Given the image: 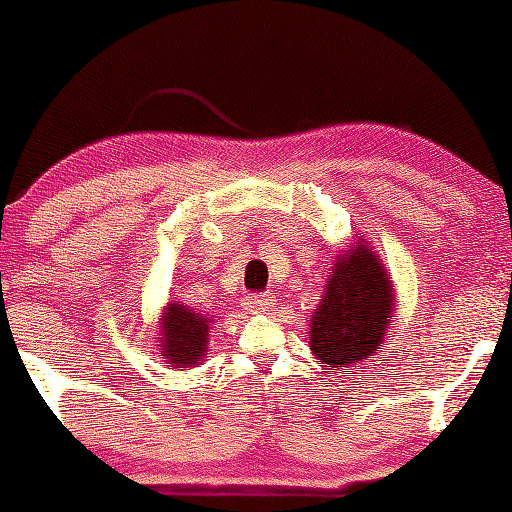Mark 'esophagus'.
Masks as SVG:
<instances>
[{
	"mask_svg": "<svg viewBox=\"0 0 512 512\" xmlns=\"http://www.w3.org/2000/svg\"><path fill=\"white\" fill-rule=\"evenodd\" d=\"M273 306V296L270 294H251L244 299V308L249 313H266Z\"/></svg>",
	"mask_w": 512,
	"mask_h": 512,
	"instance_id": "obj_1",
	"label": "esophagus"
}]
</instances>
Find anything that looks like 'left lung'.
<instances>
[{
  "instance_id": "8db88e82",
  "label": "left lung",
  "mask_w": 512,
  "mask_h": 512,
  "mask_svg": "<svg viewBox=\"0 0 512 512\" xmlns=\"http://www.w3.org/2000/svg\"><path fill=\"white\" fill-rule=\"evenodd\" d=\"M394 282L368 242L356 239L334 256L323 299L311 315V351L327 370L361 368L387 339L394 320Z\"/></svg>"
}]
</instances>
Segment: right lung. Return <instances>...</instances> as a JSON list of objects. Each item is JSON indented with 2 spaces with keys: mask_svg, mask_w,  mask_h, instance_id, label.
Listing matches in <instances>:
<instances>
[{
  "mask_svg": "<svg viewBox=\"0 0 512 512\" xmlns=\"http://www.w3.org/2000/svg\"><path fill=\"white\" fill-rule=\"evenodd\" d=\"M213 325V315L199 313L194 308L173 301L161 308L159 325H156V346L166 358L170 368H197L208 358V330Z\"/></svg>",
  "mask_w": 512,
  "mask_h": 512,
  "instance_id": "obj_1",
  "label": "right lung"
}]
</instances>
